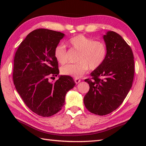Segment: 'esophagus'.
Segmentation results:
<instances>
[{
    "label": "esophagus",
    "mask_w": 146,
    "mask_h": 146,
    "mask_svg": "<svg viewBox=\"0 0 146 146\" xmlns=\"http://www.w3.org/2000/svg\"><path fill=\"white\" fill-rule=\"evenodd\" d=\"M74 80H75V82L76 83V84H78V83H80V82H81V80L78 78H75V79H74Z\"/></svg>",
    "instance_id": "1"
}]
</instances>
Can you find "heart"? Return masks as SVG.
Listing matches in <instances>:
<instances>
[{
    "mask_svg": "<svg viewBox=\"0 0 146 146\" xmlns=\"http://www.w3.org/2000/svg\"><path fill=\"white\" fill-rule=\"evenodd\" d=\"M68 43L74 50L79 52L77 58L78 63L68 64L61 68V73L64 75L75 78L82 76L88 70L97 69L103 64L107 56V46L100 41H94L83 35L72 37ZM55 58L59 63L64 64L68 61V52L63 44L56 46L54 51Z\"/></svg>",
    "mask_w": 146,
    "mask_h": 146,
    "instance_id": "b5f03b06",
    "label": "heart"
}]
</instances>
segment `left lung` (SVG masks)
Listing matches in <instances>:
<instances>
[{
  "instance_id": "obj_1",
  "label": "left lung",
  "mask_w": 146,
  "mask_h": 146,
  "mask_svg": "<svg viewBox=\"0 0 146 146\" xmlns=\"http://www.w3.org/2000/svg\"><path fill=\"white\" fill-rule=\"evenodd\" d=\"M107 56L86 79L90 86L83 102L88 111L98 115L112 112L122 104L131 88L134 75L132 49L122 36L108 31L104 36Z\"/></svg>"
}]
</instances>
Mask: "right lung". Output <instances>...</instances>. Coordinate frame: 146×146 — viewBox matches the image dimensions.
<instances>
[{
  "label": "right lung",
  "instance_id": "obj_1",
  "mask_svg": "<svg viewBox=\"0 0 146 146\" xmlns=\"http://www.w3.org/2000/svg\"><path fill=\"white\" fill-rule=\"evenodd\" d=\"M64 36L55 31L36 29L26 36L15 52V89L27 107L40 116L50 117L61 110L66 93L76 85L70 76H60L54 83L49 81L60 73L54 51Z\"/></svg>",
  "mask_w": 146,
  "mask_h": 146
}]
</instances>
